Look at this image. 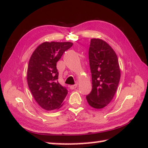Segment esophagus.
<instances>
[{"label": "esophagus", "mask_w": 148, "mask_h": 148, "mask_svg": "<svg viewBox=\"0 0 148 148\" xmlns=\"http://www.w3.org/2000/svg\"><path fill=\"white\" fill-rule=\"evenodd\" d=\"M77 87H78V84H74V85H71L70 86V88L71 90H74V89H75V88H76Z\"/></svg>", "instance_id": "esophagus-1"}]
</instances>
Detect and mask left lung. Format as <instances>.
Returning a JSON list of instances; mask_svg holds the SVG:
<instances>
[{
	"label": "left lung",
	"mask_w": 148,
	"mask_h": 148,
	"mask_svg": "<svg viewBox=\"0 0 148 148\" xmlns=\"http://www.w3.org/2000/svg\"><path fill=\"white\" fill-rule=\"evenodd\" d=\"M88 54L92 89L86 100L91 107L102 109L113 99L120 82L118 59L111 46L99 38L91 39Z\"/></svg>",
	"instance_id": "left-lung-1"
}]
</instances>
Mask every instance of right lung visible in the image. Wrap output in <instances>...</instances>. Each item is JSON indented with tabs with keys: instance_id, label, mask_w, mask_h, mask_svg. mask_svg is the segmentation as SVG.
<instances>
[{
	"instance_id": "right-lung-1",
	"label": "right lung",
	"mask_w": 148,
	"mask_h": 148,
	"mask_svg": "<svg viewBox=\"0 0 148 148\" xmlns=\"http://www.w3.org/2000/svg\"><path fill=\"white\" fill-rule=\"evenodd\" d=\"M73 43L45 42L37 47L30 57L27 82L36 102L48 111L59 109L68 94L58 82L56 63Z\"/></svg>"
}]
</instances>
